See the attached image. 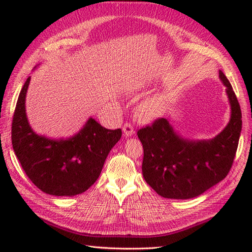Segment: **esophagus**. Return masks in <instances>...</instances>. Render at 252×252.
Segmentation results:
<instances>
[{"instance_id":"34e87169","label":"esophagus","mask_w":252,"mask_h":252,"mask_svg":"<svg viewBox=\"0 0 252 252\" xmlns=\"http://www.w3.org/2000/svg\"><path fill=\"white\" fill-rule=\"evenodd\" d=\"M122 131H123V134H125V136L126 137H131L134 135L135 133L134 127L132 126L131 123H126V125L122 126Z\"/></svg>"}]
</instances>
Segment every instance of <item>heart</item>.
I'll return each mask as SVG.
<instances>
[{"instance_id": "b5f03b06", "label": "heart", "mask_w": 252, "mask_h": 252, "mask_svg": "<svg viewBox=\"0 0 252 252\" xmlns=\"http://www.w3.org/2000/svg\"><path fill=\"white\" fill-rule=\"evenodd\" d=\"M163 114V100L158 95L142 100L137 105L136 116L140 120L149 122L158 119Z\"/></svg>"}]
</instances>
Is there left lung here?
Segmentation results:
<instances>
[{"mask_svg": "<svg viewBox=\"0 0 252 252\" xmlns=\"http://www.w3.org/2000/svg\"><path fill=\"white\" fill-rule=\"evenodd\" d=\"M231 116L226 126L209 140L182 136L171 118L156 120L137 132L144 148L142 172L158 195L170 199H189L201 195L227 175L242 132V110L231 83L221 70Z\"/></svg>", "mask_w": 252, "mask_h": 252, "instance_id": "1", "label": "left lung"}]
</instances>
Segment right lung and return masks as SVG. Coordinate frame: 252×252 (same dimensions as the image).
<instances>
[{"label": "right lung", "mask_w": 252, "mask_h": 252, "mask_svg": "<svg viewBox=\"0 0 252 252\" xmlns=\"http://www.w3.org/2000/svg\"><path fill=\"white\" fill-rule=\"evenodd\" d=\"M30 79L20 91L13 118L15 155L32 183L42 191L53 196L82 194L98 179L107 156L121 138V130L105 129L90 117L72 136L54 138L37 134L26 112Z\"/></svg>", "instance_id": "right-lung-1"}]
</instances>
